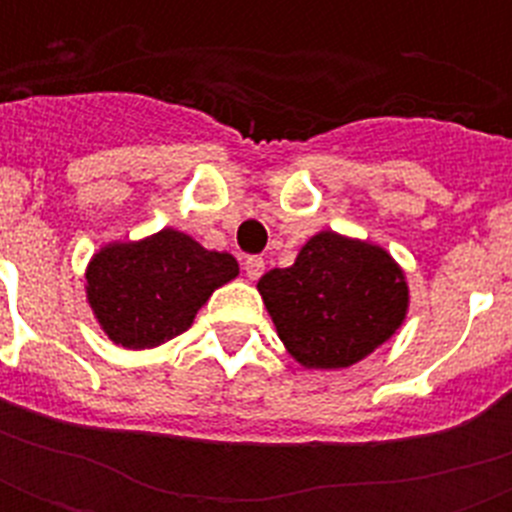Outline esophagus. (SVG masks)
Listing matches in <instances>:
<instances>
[{"mask_svg":"<svg viewBox=\"0 0 512 512\" xmlns=\"http://www.w3.org/2000/svg\"><path fill=\"white\" fill-rule=\"evenodd\" d=\"M244 271H247V276L252 281L260 279V276H263V271H265V260H263V257H257V255L247 257V260H244Z\"/></svg>","mask_w":512,"mask_h":512,"instance_id":"34e87169","label":"esophagus"}]
</instances>
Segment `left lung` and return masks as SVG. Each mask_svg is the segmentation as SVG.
Returning <instances> with one entry per match:
<instances>
[{"label":"left lung","mask_w":512,"mask_h":512,"mask_svg":"<svg viewBox=\"0 0 512 512\" xmlns=\"http://www.w3.org/2000/svg\"><path fill=\"white\" fill-rule=\"evenodd\" d=\"M276 332L308 369H342L369 356L406 316L409 289L382 247L316 233L295 265L257 281Z\"/></svg>","instance_id":"left-lung-1"}]
</instances>
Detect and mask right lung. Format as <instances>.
I'll return each instance as SVG.
<instances>
[{
    "instance_id": "add662e5",
    "label": "right lung",
    "mask_w": 512,
    "mask_h": 512,
    "mask_svg": "<svg viewBox=\"0 0 512 512\" xmlns=\"http://www.w3.org/2000/svg\"><path fill=\"white\" fill-rule=\"evenodd\" d=\"M239 276L228 252H209L164 228L143 241L108 244L87 268V300L122 348H156L191 327L217 287Z\"/></svg>"
}]
</instances>
